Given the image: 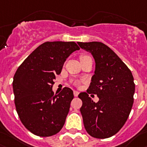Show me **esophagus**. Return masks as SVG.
<instances>
[{
  "mask_svg": "<svg viewBox=\"0 0 147 147\" xmlns=\"http://www.w3.org/2000/svg\"><path fill=\"white\" fill-rule=\"evenodd\" d=\"M73 94H74V96H75V97H77L78 95L79 92H78V91H76V90H74Z\"/></svg>",
  "mask_w": 147,
  "mask_h": 147,
  "instance_id": "34e87169",
  "label": "esophagus"
}]
</instances>
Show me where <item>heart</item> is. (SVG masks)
Returning <instances> with one entry per match:
<instances>
[{"instance_id": "b5f03b06", "label": "heart", "mask_w": 147, "mask_h": 147, "mask_svg": "<svg viewBox=\"0 0 147 147\" xmlns=\"http://www.w3.org/2000/svg\"><path fill=\"white\" fill-rule=\"evenodd\" d=\"M87 57H89V56L88 55H81V60H83V59H84V58H87Z\"/></svg>"}]
</instances>
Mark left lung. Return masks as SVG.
Instances as JSON below:
<instances>
[{
	"label": "left lung",
	"instance_id": "left-lung-1",
	"mask_svg": "<svg viewBox=\"0 0 147 147\" xmlns=\"http://www.w3.org/2000/svg\"><path fill=\"white\" fill-rule=\"evenodd\" d=\"M78 44L90 52L95 61V74L87 92L78 95L83 102L80 111L84 127L92 137H112L122 128L132 109L133 76L127 65L104 43L92 41ZM91 93L98 95L97 103L88 97Z\"/></svg>",
	"mask_w": 147,
	"mask_h": 147
}]
</instances>
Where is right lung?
<instances>
[{"label": "right lung", "instance_id": "right-lung-1", "mask_svg": "<svg viewBox=\"0 0 147 147\" xmlns=\"http://www.w3.org/2000/svg\"><path fill=\"white\" fill-rule=\"evenodd\" d=\"M73 41L45 42L32 52L13 78L16 111L24 127L34 135L49 137L61 131L73 99L69 87L55 95L52 86L66 59L79 50Z\"/></svg>", "mask_w": 147, "mask_h": 147}]
</instances>
